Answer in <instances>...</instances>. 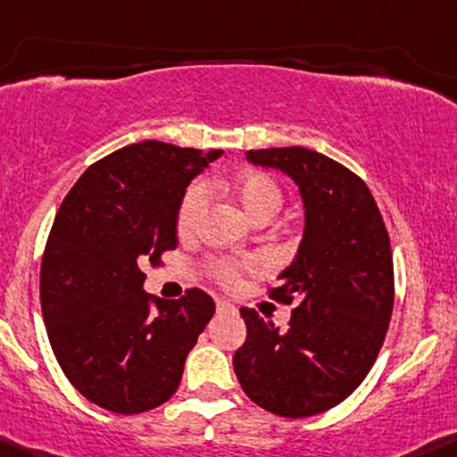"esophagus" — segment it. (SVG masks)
<instances>
[{"label":"esophagus","instance_id":"1","mask_svg":"<svg viewBox=\"0 0 457 457\" xmlns=\"http://www.w3.org/2000/svg\"><path fill=\"white\" fill-rule=\"evenodd\" d=\"M215 308H218V312H233V305L228 303V301H224V299H218L215 301Z\"/></svg>","mask_w":457,"mask_h":457}]
</instances>
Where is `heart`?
I'll return each mask as SVG.
<instances>
[{"instance_id":"obj_1","label":"heart","mask_w":457,"mask_h":457,"mask_svg":"<svg viewBox=\"0 0 457 457\" xmlns=\"http://www.w3.org/2000/svg\"><path fill=\"white\" fill-rule=\"evenodd\" d=\"M213 189H222L244 215L255 224H266L284 209L286 191L281 182L268 171L248 169L239 171L227 182H195L182 195L176 213V230L180 237H189L200 224L206 209V194ZM260 266L255 260H227L220 257L206 263V270L218 284L233 286L244 270H255Z\"/></svg>"}]
</instances>
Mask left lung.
<instances>
[{"instance_id": "8db88e82", "label": "left lung", "mask_w": 457, "mask_h": 457, "mask_svg": "<svg viewBox=\"0 0 457 457\" xmlns=\"http://www.w3.org/2000/svg\"><path fill=\"white\" fill-rule=\"evenodd\" d=\"M253 164L299 185L305 230L297 260L268 290L295 305L284 332L242 308L246 341L233 368L253 403L284 418H308L345 401L368 376L394 310V257L383 215L363 180L305 147L253 149Z\"/></svg>"}]
</instances>
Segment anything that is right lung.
Segmentation results:
<instances>
[{
    "label": "right lung",
    "mask_w": 457,
    "mask_h": 457,
    "mask_svg": "<svg viewBox=\"0 0 457 457\" xmlns=\"http://www.w3.org/2000/svg\"><path fill=\"white\" fill-rule=\"evenodd\" d=\"M220 156L160 140L127 145L87 167L56 211L41 260L46 330L70 383L107 411L167 403L213 317L200 288L169 301L145 293L143 268L178 246V204Z\"/></svg>",
    "instance_id": "obj_1"
}]
</instances>
